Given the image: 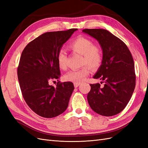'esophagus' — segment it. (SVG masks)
Here are the masks:
<instances>
[{"mask_svg":"<svg viewBox=\"0 0 148 148\" xmlns=\"http://www.w3.org/2000/svg\"><path fill=\"white\" fill-rule=\"evenodd\" d=\"M80 85V83H74V86H75V88H77V87H78Z\"/></svg>","mask_w":148,"mask_h":148,"instance_id":"esophagus-1","label":"esophagus"}]
</instances>
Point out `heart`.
<instances>
[{"mask_svg":"<svg viewBox=\"0 0 148 148\" xmlns=\"http://www.w3.org/2000/svg\"><path fill=\"white\" fill-rule=\"evenodd\" d=\"M70 49L73 51L83 55L82 64L88 65L92 69H97L103 60V51L99 46L94 45L91 39L85 38H78L71 42ZM57 62L59 68L65 69L67 56L65 52L60 50L57 54ZM89 73V67L85 66L79 70L70 71L64 77L66 81L74 83H82Z\"/></svg>","mask_w":148,"mask_h":148,"instance_id":"b5f03b06","label":"heart"}]
</instances>
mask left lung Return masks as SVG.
I'll use <instances>...</instances> for the list:
<instances>
[{
  "label": "left lung",
  "mask_w": 148,
  "mask_h": 148,
  "mask_svg": "<svg viewBox=\"0 0 148 148\" xmlns=\"http://www.w3.org/2000/svg\"><path fill=\"white\" fill-rule=\"evenodd\" d=\"M83 32L99 42L103 60L96 74L99 83L91 84L87 96L89 106L97 114L110 117L119 114L127 106L136 84L135 64L130 51L122 40L104 29H85Z\"/></svg>",
  "instance_id": "1"
}]
</instances>
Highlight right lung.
Returning a JSON list of instances; mask_svg holds the SVG:
<instances>
[{
  "instance_id": "1",
  "label": "right lung",
  "mask_w": 148,
  "mask_h": 148,
  "mask_svg": "<svg viewBox=\"0 0 148 148\" xmlns=\"http://www.w3.org/2000/svg\"><path fill=\"white\" fill-rule=\"evenodd\" d=\"M77 30L44 33L28 44L21 53L17 74L22 95L29 108L41 117H57L69 106L73 83L59 82L54 88L49 82L59 78L58 52Z\"/></svg>"
}]
</instances>
